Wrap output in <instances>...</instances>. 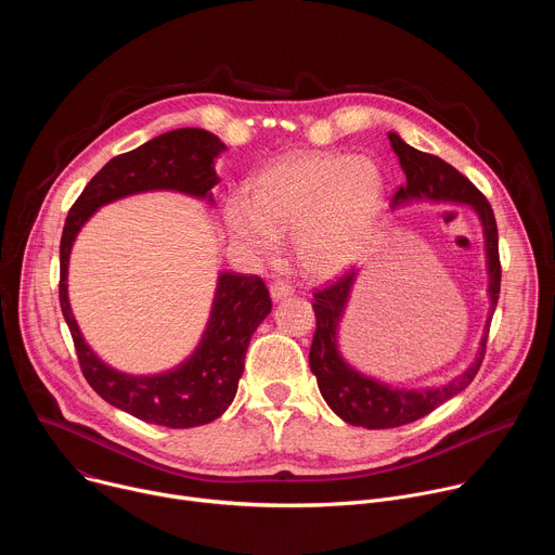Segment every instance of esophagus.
I'll use <instances>...</instances> for the list:
<instances>
[{
	"instance_id": "esophagus-1",
	"label": "esophagus",
	"mask_w": 555,
	"mask_h": 555,
	"mask_svg": "<svg viewBox=\"0 0 555 555\" xmlns=\"http://www.w3.org/2000/svg\"><path fill=\"white\" fill-rule=\"evenodd\" d=\"M292 294H294V287L287 285V283H283V281H276V283L270 285V296H272V300H283V298H287V296H292Z\"/></svg>"
}]
</instances>
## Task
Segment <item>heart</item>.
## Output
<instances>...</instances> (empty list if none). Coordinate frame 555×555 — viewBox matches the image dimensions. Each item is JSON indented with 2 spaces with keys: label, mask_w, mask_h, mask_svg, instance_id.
<instances>
[{
  "label": "heart",
  "mask_w": 555,
  "mask_h": 555,
  "mask_svg": "<svg viewBox=\"0 0 555 555\" xmlns=\"http://www.w3.org/2000/svg\"><path fill=\"white\" fill-rule=\"evenodd\" d=\"M384 178L366 155L298 153L263 169L248 199H228L223 219L234 246L257 259L279 253L292 232L294 253L313 276H336L362 255L379 215Z\"/></svg>",
  "instance_id": "heart-1"
}]
</instances>
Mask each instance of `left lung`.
Wrapping results in <instances>:
<instances>
[{
    "instance_id": "obj_1",
    "label": "left lung",
    "mask_w": 555,
    "mask_h": 555,
    "mask_svg": "<svg viewBox=\"0 0 555 555\" xmlns=\"http://www.w3.org/2000/svg\"><path fill=\"white\" fill-rule=\"evenodd\" d=\"M390 149L400 160L406 176V184L395 193L390 210H398L411 204H454L467 206L479 217L486 244V268H488V321L479 349L474 353L472 364L456 377L437 386H400L382 382L360 369H356L340 351V325L360 276V270H349L332 287L313 294L315 311V334L309 351V369L319 382L323 400L327 406L347 424L362 426L369 430L398 428L417 422L433 413L443 402L452 400L477 375L488 345V332L492 313L501 292V263H499V230L492 206L477 191L467 178L454 167L443 163L441 157L424 153L406 144L400 133H388Z\"/></svg>"
}]
</instances>
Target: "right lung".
I'll return each mask as SVG.
<instances>
[{
    "mask_svg": "<svg viewBox=\"0 0 555 555\" xmlns=\"http://www.w3.org/2000/svg\"><path fill=\"white\" fill-rule=\"evenodd\" d=\"M223 151L225 144L215 133L197 127L157 135L112 157L74 202L63 225L59 300L83 375L105 402L146 424L195 428L225 413L240 386L250 338L272 311L266 283L259 276L219 272L210 315L191 356L169 371L131 375L103 362L78 330L67 294L69 255L81 228L112 202L173 191L212 206V186L219 182L215 160Z\"/></svg>",
    "mask_w": 555,
    "mask_h": 555,
    "instance_id": "right-lung-1",
    "label": "right lung"
}]
</instances>
